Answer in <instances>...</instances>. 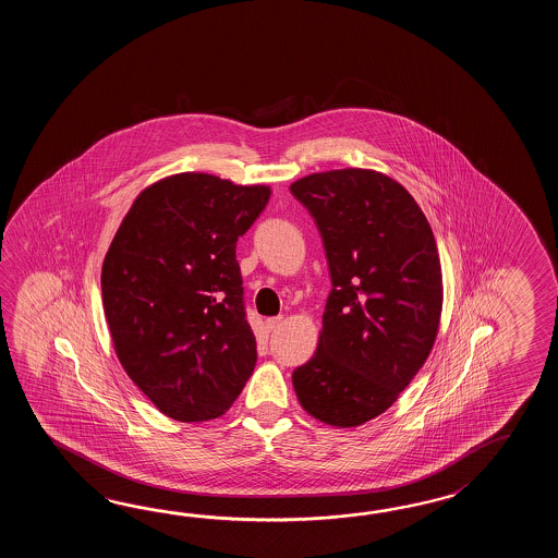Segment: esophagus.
Masks as SVG:
<instances>
[{
	"label": "esophagus",
	"instance_id": "obj_1",
	"mask_svg": "<svg viewBox=\"0 0 558 558\" xmlns=\"http://www.w3.org/2000/svg\"><path fill=\"white\" fill-rule=\"evenodd\" d=\"M281 323H283V315H277V317H271V319H267V323H265V325H267V329H269V331H275L277 327H281Z\"/></svg>",
	"mask_w": 558,
	"mask_h": 558
}]
</instances>
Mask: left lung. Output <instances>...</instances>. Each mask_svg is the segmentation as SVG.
Segmentation results:
<instances>
[{"label": "left lung", "instance_id": "1", "mask_svg": "<svg viewBox=\"0 0 558 558\" xmlns=\"http://www.w3.org/2000/svg\"><path fill=\"white\" fill-rule=\"evenodd\" d=\"M291 193L317 223L332 283L317 351L293 371L296 399L325 425L359 427L399 399L437 339L435 235L413 195L373 169L311 173Z\"/></svg>", "mask_w": 558, "mask_h": 558}]
</instances>
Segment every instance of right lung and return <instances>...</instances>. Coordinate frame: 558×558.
<instances>
[{"label": "right lung", "mask_w": 558, "mask_h": 558, "mask_svg": "<svg viewBox=\"0 0 558 558\" xmlns=\"http://www.w3.org/2000/svg\"><path fill=\"white\" fill-rule=\"evenodd\" d=\"M269 197L209 173L159 179L109 245L101 295L119 363L175 421L223 415L255 368L235 247Z\"/></svg>", "instance_id": "right-lung-1"}]
</instances>
